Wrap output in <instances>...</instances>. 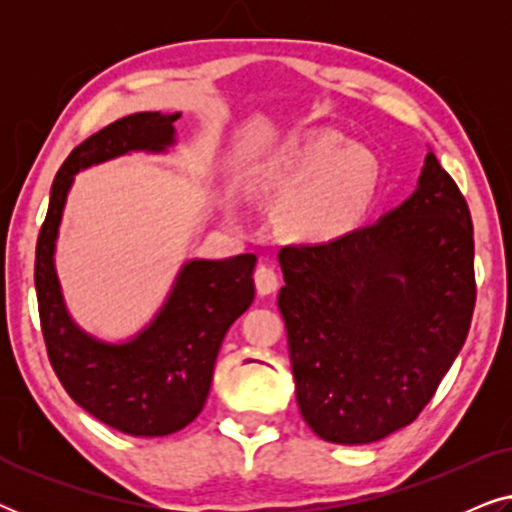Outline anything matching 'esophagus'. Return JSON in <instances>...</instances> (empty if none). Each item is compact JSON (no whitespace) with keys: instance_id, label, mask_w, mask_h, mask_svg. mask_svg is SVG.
Returning a JSON list of instances; mask_svg holds the SVG:
<instances>
[{"instance_id":"1","label":"esophagus","mask_w":512,"mask_h":512,"mask_svg":"<svg viewBox=\"0 0 512 512\" xmlns=\"http://www.w3.org/2000/svg\"><path fill=\"white\" fill-rule=\"evenodd\" d=\"M254 282L258 296H270V293H275L279 289V277L272 265H258L254 272Z\"/></svg>"}]
</instances>
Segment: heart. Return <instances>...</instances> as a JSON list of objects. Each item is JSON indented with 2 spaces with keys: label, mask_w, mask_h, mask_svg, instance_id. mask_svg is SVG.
<instances>
[{
  "label": "heart",
  "mask_w": 512,
  "mask_h": 512,
  "mask_svg": "<svg viewBox=\"0 0 512 512\" xmlns=\"http://www.w3.org/2000/svg\"><path fill=\"white\" fill-rule=\"evenodd\" d=\"M382 184L380 158L335 130L312 132L279 149L263 186L289 202V226L305 240H333L359 226Z\"/></svg>",
  "instance_id": "b5f03b06"
}]
</instances>
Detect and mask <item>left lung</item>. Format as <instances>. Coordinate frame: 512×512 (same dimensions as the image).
Segmentation results:
<instances>
[{
	"label": "left lung",
	"mask_w": 512,
	"mask_h": 512,
	"mask_svg": "<svg viewBox=\"0 0 512 512\" xmlns=\"http://www.w3.org/2000/svg\"><path fill=\"white\" fill-rule=\"evenodd\" d=\"M300 415L366 445L415 422L471 326L473 223L433 151L415 193L370 226L279 251Z\"/></svg>",
	"instance_id": "obj_1"
}]
</instances>
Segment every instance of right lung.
I'll use <instances>...</instances> for the list:
<instances>
[{"label": "right lung", "instance_id": "right-lung-1", "mask_svg": "<svg viewBox=\"0 0 512 512\" xmlns=\"http://www.w3.org/2000/svg\"><path fill=\"white\" fill-rule=\"evenodd\" d=\"M179 116L139 111L76 146L55 174L34 261L41 333L62 387L95 419L139 438L170 436L200 415L221 342L254 303L256 256L186 261L156 317L130 340L107 342L69 314L55 272V242L74 174L132 151L165 153L177 142Z\"/></svg>", "mask_w": 512, "mask_h": 512}]
</instances>
